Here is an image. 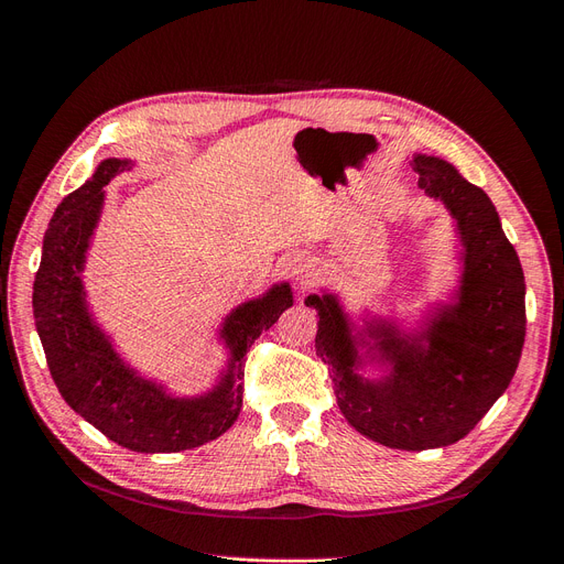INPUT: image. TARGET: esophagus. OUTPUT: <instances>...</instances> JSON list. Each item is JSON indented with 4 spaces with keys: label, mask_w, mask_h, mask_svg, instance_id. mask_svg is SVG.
<instances>
[{
    "label": "esophagus",
    "mask_w": 564,
    "mask_h": 564,
    "mask_svg": "<svg viewBox=\"0 0 564 564\" xmlns=\"http://www.w3.org/2000/svg\"><path fill=\"white\" fill-rule=\"evenodd\" d=\"M286 272L292 280L305 284L317 272V261L308 253H294V256H289Z\"/></svg>",
    "instance_id": "esophagus-1"
}]
</instances>
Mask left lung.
<instances>
[{"instance_id": "8db88e82", "label": "left lung", "mask_w": 564, "mask_h": 564, "mask_svg": "<svg viewBox=\"0 0 564 564\" xmlns=\"http://www.w3.org/2000/svg\"><path fill=\"white\" fill-rule=\"evenodd\" d=\"M412 166L421 191L445 204L456 226L460 275L452 299L412 332L381 315L355 324L327 289L305 305L319 317L315 350L329 365L340 414L383 447L421 452L466 437L516 377L524 275L482 187L433 155L416 152ZM367 366L380 377L367 378Z\"/></svg>"}]
</instances>
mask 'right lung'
I'll list each match as a JSON object with an SVG mask.
<instances>
[{
  "mask_svg": "<svg viewBox=\"0 0 564 564\" xmlns=\"http://www.w3.org/2000/svg\"><path fill=\"white\" fill-rule=\"evenodd\" d=\"M131 166V160H104L87 183L58 204L44 232L32 311L63 400L117 445L141 454H172L220 437L237 421L247 350L294 303V294L289 282L272 284L263 296L226 315L218 338L228 348V365L199 395H176L133 369L91 315L82 282L104 214V187Z\"/></svg>",
  "mask_w": 564,
  "mask_h": 564,
  "instance_id": "right-lung-1",
  "label": "right lung"
}]
</instances>
